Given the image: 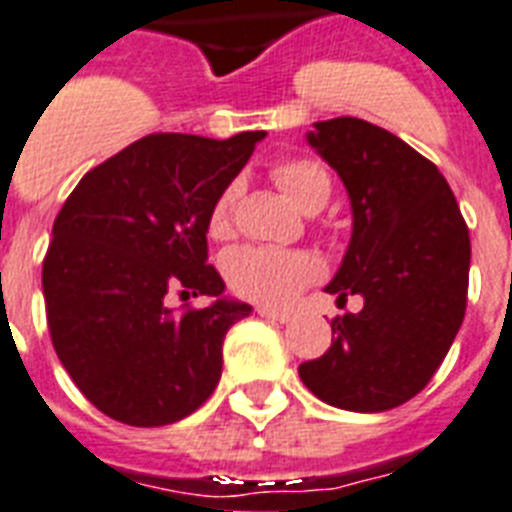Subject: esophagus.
Returning <instances> with one entry per match:
<instances>
[{
  "label": "esophagus",
  "instance_id": "34e87169",
  "mask_svg": "<svg viewBox=\"0 0 512 512\" xmlns=\"http://www.w3.org/2000/svg\"><path fill=\"white\" fill-rule=\"evenodd\" d=\"M256 312H259V317H264V320H272V322H288L290 320V312L272 309V306H259Z\"/></svg>",
  "mask_w": 512,
  "mask_h": 512
}]
</instances>
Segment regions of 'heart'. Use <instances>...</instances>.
Masks as SVG:
<instances>
[{
    "label": "heart",
    "mask_w": 512,
    "mask_h": 512,
    "mask_svg": "<svg viewBox=\"0 0 512 512\" xmlns=\"http://www.w3.org/2000/svg\"><path fill=\"white\" fill-rule=\"evenodd\" d=\"M272 179L282 195L301 211H309L317 203H327L330 198V177L322 166L312 161L277 163L272 169ZM230 219L232 190H224L208 214V232L214 237H224L230 232ZM224 275L240 296L261 304H285L304 285L320 277V261L304 251L248 245L230 253V259L224 261Z\"/></svg>",
    "instance_id": "obj_1"
}]
</instances>
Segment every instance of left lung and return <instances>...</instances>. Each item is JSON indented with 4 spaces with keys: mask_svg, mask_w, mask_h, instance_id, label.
Instances as JSON below:
<instances>
[{
    "mask_svg": "<svg viewBox=\"0 0 512 512\" xmlns=\"http://www.w3.org/2000/svg\"><path fill=\"white\" fill-rule=\"evenodd\" d=\"M306 142L341 177L351 240L327 293L365 306L333 320V343L298 375L317 399L386 412L420 394L465 317L470 237L447 179L362 118L317 121Z\"/></svg>",
    "mask_w": 512,
    "mask_h": 512,
    "instance_id": "1",
    "label": "left lung"
}]
</instances>
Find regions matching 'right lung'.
<instances>
[{"mask_svg": "<svg viewBox=\"0 0 512 512\" xmlns=\"http://www.w3.org/2000/svg\"><path fill=\"white\" fill-rule=\"evenodd\" d=\"M264 132L150 134L84 174L60 208L42 288L57 357L108 418L177 423L214 394L224 335L253 312L208 264V214ZM171 292L208 295L177 315Z\"/></svg>", "mask_w": 512, "mask_h": 512, "instance_id": "right-lung-1", "label": "right lung"}]
</instances>
